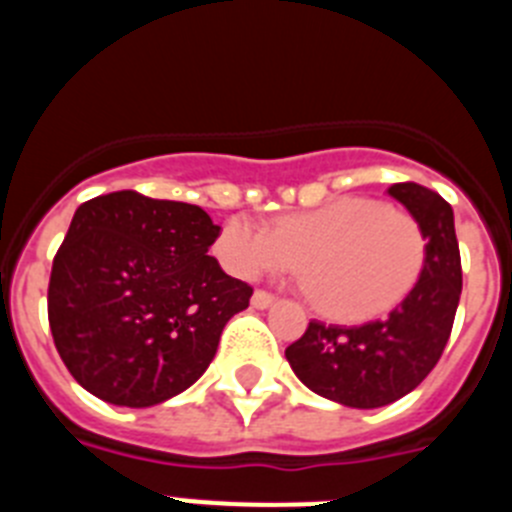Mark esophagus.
<instances>
[{"label":"esophagus","mask_w":512,"mask_h":512,"mask_svg":"<svg viewBox=\"0 0 512 512\" xmlns=\"http://www.w3.org/2000/svg\"><path fill=\"white\" fill-rule=\"evenodd\" d=\"M274 300H277V297L271 295V292H266V289H256V292H253V297H251L253 307H259V310L274 305Z\"/></svg>","instance_id":"esophagus-1"}]
</instances>
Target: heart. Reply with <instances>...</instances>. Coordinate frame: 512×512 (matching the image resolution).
I'll return each instance as SVG.
<instances>
[{
  "label": "heart",
  "mask_w": 512,
  "mask_h": 512,
  "mask_svg": "<svg viewBox=\"0 0 512 512\" xmlns=\"http://www.w3.org/2000/svg\"><path fill=\"white\" fill-rule=\"evenodd\" d=\"M215 253L241 279L297 269L302 261V279L320 312L369 320L413 292L428 261V238L413 212L372 197H338L279 217L274 228L230 217Z\"/></svg>",
  "instance_id": "obj_1"
}]
</instances>
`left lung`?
I'll use <instances>...</instances> for the list:
<instances>
[{
	"instance_id": "8db88e82",
	"label": "left lung",
	"mask_w": 512,
	"mask_h": 512,
	"mask_svg": "<svg viewBox=\"0 0 512 512\" xmlns=\"http://www.w3.org/2000/svg\"><path fill=\"white\" fill-rule=\"evenodd\" d=\"M387 192L418 217L428 238L420 282L387 318L364 325L312 320L284 351L305 387L346 408H382L413 392L441 359L459 307L461 256L451 205L415 182Z\"/></svg>"
}]
</instances>
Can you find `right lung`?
<instances>
[{
	"label": "right lung",
	"instance_id": "1",
	"mask_svg": "<svg viewBox=\"0 0 512 512\" xmlns=\"http://www.w3.org/2000/svg\"><path fill=\"white\" fill-rule=\"evenodd\" d=\"M217 235L202 207L135 189L79 205L53 259L48 323L84 390L151 408L205 374L225 323L253 295L207 256Z\"/></svg>",
	"mask_w": 512,
	"mask_h": 512
}]
</instances>
